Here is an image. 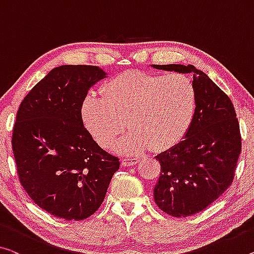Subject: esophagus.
Listing matches in <instances>:
<instances>
[{
  "label": "esophagus",
  "mask_w": 254,
  "mask_h": 254,
  "mask_svg": "<svg viewBox=\"0 0 254 254\" xmlns=\"http://www.w3.org/2000/svg\"><path fill=\"white\" fill-rule=\"evenodd\" d=\"M139 161L138 158H124L122 160V166L124 167H129V166H134Z\"/></svg>",
  "instance_id": "esophagus-1"
}]
</instances>
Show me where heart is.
Here are the masks:
<instances>
[{
    "instance_id": "1",
    "label": "heart",
    "mask_w": 254,
    "mask_h": 254,
    "mask_svg": "<svg viewBox=\"0 0 254 254\" xmlns=\"http://www.w3.org/2000/svg\"><path fill=\"white\" fill-rule=\"evenodd\" d=\"M101 94L85 97L81 118L102 147L110 146L125 130L126 120L132 131L115 145L122 153L175 146L189 130L196 104L194 85L182 73L125 71L108 80Z\"/></svg>"
}]
</instances>
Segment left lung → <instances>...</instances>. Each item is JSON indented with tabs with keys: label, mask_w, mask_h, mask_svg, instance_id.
<instances>
[{
	"label": "left lung",
	"mask_w": 254,
	"mask_h": 254,
	"mask_svg": "<svg viewBox=\"0 0 254 254\" xmlns=\"http://www.w3.org/2000/svg\"><path fill=\"white\" fill-rule=\"evenodd\" d=\"M155 69L192 73L196 93L185 138L157 155L161 173L154 201L163 212L182 218L211 205L232 185L242 139L231 99L192 64H152Z\"/></svg>",
	"instance_id": "obj_1"
}]
</instances>
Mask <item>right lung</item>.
<instances>
[{
  "label": "right lung",
  "instance_id": "obj_1",
  "mask_svg": "<svg viewBox=\"0 0 254 254\" xmlns=\"http://www.w3.org/2000/svg\"><path fill=\"white\" fill-rule=\"evenodd\" d=\"M105 77L96 65H60L19 107L11 140L19 181L54 217H91L119 169V159L101 149L81 118L88 89Z\"/></svg>",
  "mask_w": 254,
  "mask_h": 254
}]
</instances>
